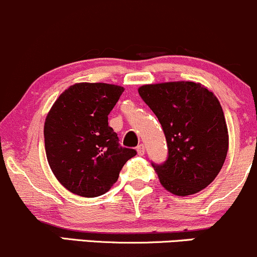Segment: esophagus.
Listing matches in <instances>:
<instances>
[{
    "mask_svg": "<svg viewBox=\"0 0 257 257\" xmlns=\"http://www.w3.org/2000/svg\"><path fill=\"white\" fill-rule=\"evenodd\" d=\"M137 150H138V154H139L140 156H143V155L145 154V146H144L143 144H140V145L137 148Z\"/></svg>",
    "mask_w": 257,
    "mask_h": 257,
    "instance_id": "34e87169",
    "label": "esophagus"
}]
</instances>
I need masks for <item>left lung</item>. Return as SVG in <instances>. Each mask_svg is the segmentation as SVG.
Here are the masks:
<instances>
[{"mask_svg":"<svg viewBox=\"0 0 257 257\" xmlns=\"http://www.w3.org/2000/svg\"><path fill=\"white\" fill-rule=\"evenodd\" d=\"M165 133L168 156L154 163L161 184L178 196L202 190L213 182L228 151V129L221 103L194 81H172L139 87Z\"/></svg>","mask_w":257,"mask_h":257,"instance_id":"1","label":"left lung"}]
</instances>
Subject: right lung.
Listing matches in <instances>:
<instances>
[{
	"mask_svg": "<svg viewBox=\"0 0 257 257\" xmlns=\"http://www.w3.org/2000/svg\"><path fill=\"white\" fill-rule=\"evenodd\" d=\"M124 91L105 83L72 85L53 103L45 120L47 161L58 182L70 193L96 197L117 182L134 149L120 146L108 125V114Z\"/></svg>",
	"mask_w": 257,
	"mask_h": 257,
	"instance_id": "add662e5",
	"label": "right lung"
}]
</instances>
